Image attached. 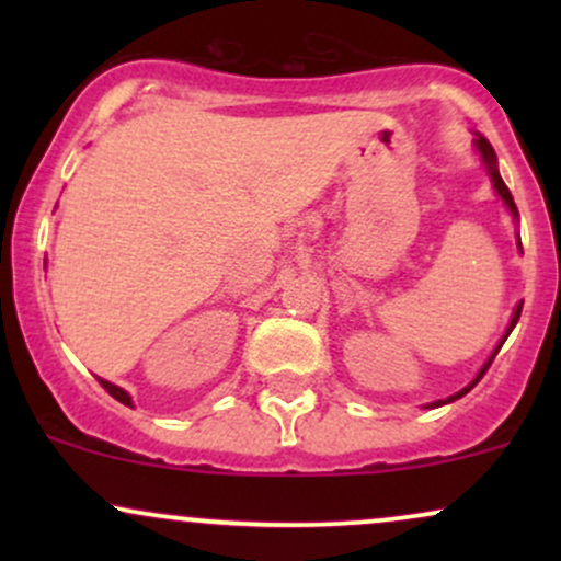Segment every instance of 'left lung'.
<instances>
[{
    "mask_svg": "<svg viewBox=\"0 0 561 561\" xmlns=\"http://www.w3.org/2000/svg\"><path fill=\"white\" fill-rule=\"evenodd\" d=\"M474 147H478V152H480V158H482V165H485V171H488V176H491V182H493V190L499 192V197L504 199V205L508 208V214H512L514 218H519V214H517V205H514V197H512V192H508V186L504 184V179H501V173H499V160H495V152H493V147H491V141H488L485 137H480L478 134V139H474ZM519 244V250H523V242H517ZM519 313H523V302H519L517 308H514V317H512V321H508V327H506V332H504V337H501V343L495 345V351L491 353V358H488L485 364H482V369L478 371V377L472 379V382L467 385L465 390H459L456 392V396H448L446 401H435V403H427V409H437V405H443V403H450V401H456V398H461V396H467L469 390L474 388V385L480 382L482 379V375H485L488 371V366L493 364V358H495V353L501 351V345H504V340L508 337V332L514 330V327H517V321H519Z\"/></svg>",
    "mask_w": 561,
    "mask_h": 561,
    "instance_id": "obj_1",
    "label": "left lung"
}]
</instances>
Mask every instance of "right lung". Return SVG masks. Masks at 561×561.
Returning a JSON list of instances; mask_svg holds the SVG:
<instances>
[{
    "label": "right lung",
    "instance_id": "1",
    "mask_svg": "<svg viewBox=\"0 0 561 561\" xmlns=\"http://www.w3.org/2000/svg\"><path fill=\"white\" fill-rule=\"evenodd\" d=\"M100 385H102V388H105L107 392H111L115 401H121L124 405H131V396H128V392H126L124 388H118V385L107 382V379H100Z\"/></svg>",
    "mask_w": 561,
    "mask_h": 561
}]
</instances>
